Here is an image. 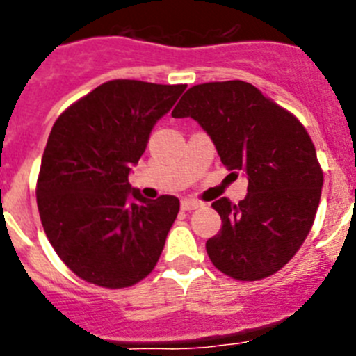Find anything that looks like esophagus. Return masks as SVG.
Here are the masks:
<instances>
[{
	"mask_svg": "<svg viewBox=\"0 0 356 356\" xmlns=\"http://www.w3.org/2000/svg\"><path fill=\"white\" fill-rule=\"evenodd\" d=\"M200 207H203V203H201V201L181 200V210H196V209H200Z\"/></svg>",
	"mask_w": 356,
	"mask_h": 356,
	"instance_id": "esophagus-1",
	"label": "esophagus"
}]
</instances>
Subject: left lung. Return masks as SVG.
Returning a JSON list of instances; mask_svg holds the SVG:
<instances>
[{"mask_svg":"<svg viewBox=\"0 0 356 356\" xmlns=\"http://www.w3.org/2000/svg\"><path fill=\"white\" fill-rule=\"evenodd\" d=\"M210 135L229 171L248 175V196L213 201L221 229L207 253L226 276L254 282L278 273L312 229L323 188L316 146L300 119L248 81L194 85L172 110Z\"/></svg>","mask_w":356,"mask_h":356,"instance_id":"8db88e82","label":"left lung"}]
</instances>
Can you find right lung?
Returning <instances> with one entry per match:
<instances>
[{"label":"right lung","mask_w":356,"mask_h":356,"mask_svg":"<svg viewBox=\"0 0 356 356\" xmlns=\"http://www.w3.org/2000/svg\"><path fill=\"white\" fill-rule=\"evenodd\" d=\"M187 85L110 80L58 115L37 178L49 244L78 278L131 287L159 262L180 201L146 200L128 175Z\"/></svg>","instance_id":"obj_1"}]
</instances>
